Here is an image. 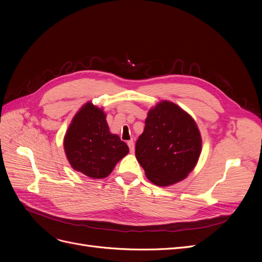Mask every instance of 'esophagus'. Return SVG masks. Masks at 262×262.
Masks as SVG:
<instances>
[{"mask_svg": "<svg viewBox=\"0 0 262 262\" xmlns=\"http://www.w3.org/2000/svg\"><path fill=\"white\" fill-rule=\"evenodd\" d=\"M128 146H129V148H130V152H131V153H134V142H133L132 140L128 141Z\"/></svg>", "mask_w": 262, "mask_h": 262, "instance_id": "esophagus-1", "label": "esophagus"}]
</instances>
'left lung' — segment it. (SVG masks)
I'll return each mask as SVG.
<instances>
[{
	"label": "left lung",
	"instance_id": "8db88e82",
	"mask_svg": "<svg viewBox=\"0 0 262 262\" xmlns=\"http://www.w3.org/2000/svg\"><path fill=\"white\" fill-rule=\"evenodd\" d=\"M201 149L202 139L194 119L178 105L162 100L148 110L136 156L150 182L167 187L193 170Z\"/></svg>",
	"mask_w": 262,
	"mask_h": 262
}]
</instances>
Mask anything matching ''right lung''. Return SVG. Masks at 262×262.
Masks as SVG:
<instances>
[{
	"label": "right lung",
	"instance_id": "add662e5",
	"mask_svg": "<svg viewBox=\"0 0 262 262\" xmlns=\"http://www.w3.org/2000/svg\"><path fill=\"white\" fill-rule=\"evenodd\" d=\"M63 146L72 168L94 179L109 176L117 163L129 153L128 145L109 131L104 109L91 101L73 117Z\"/></svg>",
	"mask_w": 262,
	"mask_h": 262
}]
</instances>
